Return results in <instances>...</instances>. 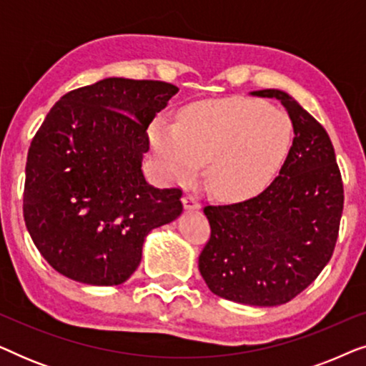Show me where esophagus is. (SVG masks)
I'll list each match as a JSON object with an SVG mask.
<instances>
[{
  "label": "esophagus",
  "instance_id": "34e87169",
  "mask_svg": "<svg viewBox=\"0 0 366 366\" xmlns=\"http://www.w3.org/2000/svg\"><path fill=\"white\" fill-rule=\"evenodd\" d=\"M183 207L187 209H198L199 208V199L197 194L193 193H187L183 197Z\"/></svg>",
  "mask_w": 366,
  "mask_h": 366
}]
</instances>
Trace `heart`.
Masks as SVG:
<instances>
[{"instance_id":"1","label":"heart","mask_w":366,"mask_h":366,"mask_svg":"<svg viewBox=\"0 0 366 366\" xmlns=\"http://www.w3.org/2000/svg\"><path fill=\"white\" fill-rule=\"evenodd\" d=\"M149 139L164 172L188 179L208 162L214 194L247 199L262 192L282 167L292 143V123L282 109L242 97L188 107L178 124L157 119Z\"/></svg>"}]
</instances>
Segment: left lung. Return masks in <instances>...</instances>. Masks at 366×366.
<instances>
[{
    "label": "left lung",
    "mask_w": 366,
    "mask_h": 366,
    "mask_svg": "<svg viewBox=\"0 0 366 366\" xmlns=\"http://www.w3.org/2000/svg\"><path fill=\"white\" fill-rule=\"evenodd\" d=\"M290 114L295 138L278 177L257 197L207 204L212 234L198 268L229 302L277 307L293 300L332 258L343 212V182L325 128L290 94L259 89Z\"/></svg>",
    "instance_id": "left-lung-1"
}]
</instances>
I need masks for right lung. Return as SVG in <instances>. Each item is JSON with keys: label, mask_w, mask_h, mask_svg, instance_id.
<instances>
[{"label": "right lung", "mask_w": 366, "mask_h": 366, "mask_svg": "<svg viewBox=\"0 0 366 366\" xmlns=\"http://www.w3.org/2000/svg\"><path fill=\"white\" fill-rule=\"evenodd\" d=\"M172 83L107 78L49 109L28 149L23 217L58 273L113 287L142 262L144 237L182 213V189H158L142 172L147 129Z\"/></svg>", "instance_id": "right-lung-1"}]
</instances>
